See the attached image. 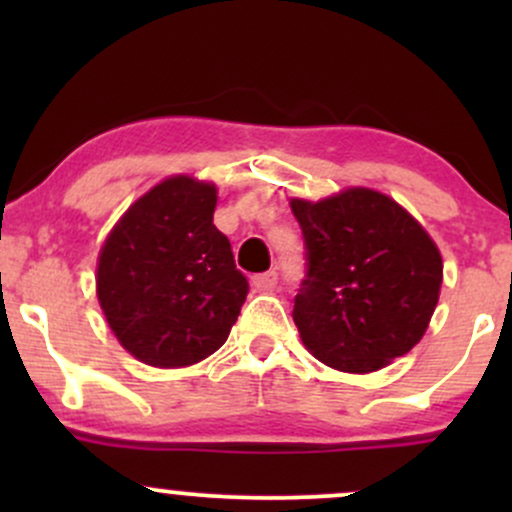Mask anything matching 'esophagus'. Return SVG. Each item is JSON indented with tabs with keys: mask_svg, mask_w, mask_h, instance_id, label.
<instances>
[{
	"mask_svg": "<svg viewBox=\"0 0 512 512\" xmlns=\"http://www.w3.org/2000/svg\"><path fill=\"white\" fill-rule=\"evenodd\" d=\"M276 284H279V274L274 272H264V274H257L252 276V286H255V291H274Z\"/></svg>",
	"mask_w": 512,
	"mask_h": 512,
	"instance_id": "34e87169",
	"label": "esophagus"
}]
</instances>
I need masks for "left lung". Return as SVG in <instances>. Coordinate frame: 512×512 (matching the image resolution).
Wrapping results in <instances>:
<instances>
[{"label":"left lung","instance_id":"1","mask_svg":"<svg viewBox=\"0 0 512 512\" xmlns=\"http://www.w3.org/2000/svg\"><path fill=\"white\" fill-rule=\"evenodd\" d=\"M291 211L308 267L293 322L317 361L370 373L414 349L443 284V260L421 223L366 187L293 199Z\"/></svg>","mask_w":512,"mask_h":512}]
</instances>
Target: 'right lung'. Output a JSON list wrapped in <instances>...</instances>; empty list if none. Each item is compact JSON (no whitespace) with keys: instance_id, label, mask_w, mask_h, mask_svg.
Segmentation results:
<instances>
[{"instance_id":"1","label":"right lung","mask_w":512,"mask_h":512,"mask_svg":"<svg viewBox=\"0 0 512 512\" xmlns=\"http://www.w3.org/2000/svg\"><path fill=\"white\" fill-rule=\"evenodd\" d=\"M216 187L190 175L158 182L125 211L98 257L110 330L142 363L180 368L214 354L250 286L214 226Z\"/></svg>"}]
</instances>
